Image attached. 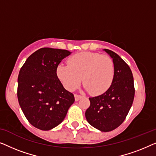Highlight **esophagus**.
<instances>
[{
    "instance_id": "esophagus-1",
    "label": "esophagus",
    "mask_w": 156,
    "mask_h": 156,
    "mask_svg": "<svg viewBox=\"0 0 156 156\" xmlns=\"http://www.w3.org/2000/svg\"><path fill=\"white\" fill-rule=\"evenodd\" d=\"M82 97V96H81V95H79V94H74V99H75V101H79V100H80L81 98Z\"/></svg>"
}]
</instances>
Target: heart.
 Returning a JSON list of instances; mask_svg holds the SVG:
<instances>
[{
  "label": "heart",
  "mask_w": 156,
  "mask_h": 156,
  "mask_svg": "<svg viewBox=\"0 0 156 156\" xmlns=\"http://www.w3.org/2000/svg\"><path fill=\"white\" fill-rule=\"evenodd\" d=\"M67 64L57 67V75L69 91L76 89L83 80L85 89L91 94L100 95L110 88L114 81V63L108 55L80 52L70 57Z\"/></svg>",
  "instance_id": "obj_1"
}]
</instances>
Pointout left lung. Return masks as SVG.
Wrapping results in <instances>:
<instances>
[{
	"instance_id": "left-lung-1",
	"label": "left lung",
	"mask_w": 156,
	"mask_h": 156,
	"mask_svg": "<svg viewBox=\"0 0 156 156\" xmlns=\"http://www.w3.org/2000/svg\"><path fill=\"white\" fill-rule=\"evenodd\" d=\"M104 51L114 61V81L106 92L89 98L90 106L85 112V116L95 129L108 132L116 129L125 120L133 104L135 89L129 66L113 51L107 49Z\"/></svg>"
}]
</instances>
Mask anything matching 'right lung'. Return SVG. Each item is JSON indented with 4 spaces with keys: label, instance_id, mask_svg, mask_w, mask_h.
<instances>
[{
    "label": "right lung",
    "instance_id": "obj_1",
    "mask_svg": "<svg viewBox=\"0 0 156 156\" xmlns=\"http://www.w3.org/2000/svg\"><path fill=\"white\" fill-rule=\"evenodd\" d=\"M66 50L44 48L35 51L21 67L18 78V99L27 121L49 131L62 122L74 102L57 75V68L71 55Z\"/></svg>",
    "mask_w": 156,
    "mask_h": 156
}]
</instances>
